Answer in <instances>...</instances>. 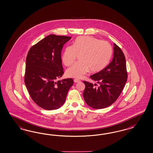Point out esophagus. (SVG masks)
Masks as SVG:
<instances>
[{
    "mask_svg": "<svg viewBox=\"0 0 153 153\" xmlns=\"http://www.w3.org/2000/svg\"><path fill=\"white\" fill-rule=\"evenodd\" d=\"M74 82H75V83H77V82H79L80 81L79 80V79H74Z\"/></svg>",
    "mask_w": 153,
    "mask_h": 153,
    "instance_id": "34e87169",
    "label": "esophagus"
}]
</instances>
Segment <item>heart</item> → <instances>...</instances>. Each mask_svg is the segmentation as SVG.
<instances>
[{
  "instance_id": "obj_1",
  "label": "heart",
  "mask_w": 153,
  "mask_h": 153,
  "mask_svg": "<svg viewBox=\"0 0 153 153\" xmlns=\"http://www.w3.org/2000/svg\"><path fill=\"white\" fill-rule=\"evenodd\" d=\"M77 55L80 62L68 68L65 74L68 77L81 79L88 71L97 72L103 70L109 63L112 55L111 45L91 36L77 37L72 46H67L62 56L63 63L67 66L72 65Z\"/></svg>"
}]
</instances>
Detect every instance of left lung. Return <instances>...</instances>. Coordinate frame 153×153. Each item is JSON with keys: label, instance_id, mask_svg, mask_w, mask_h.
I'll return each instance as SVG.
<instances>
[{"label": "left lung", "instance_id": "left-lung-1", "mask_svg": "<svg viewBox=\"0 0 153 153\" xmlns=\"http://www.w3.org/2000/svg\"><path fill=\"white\" fill-rule=\"evenodd\" d=\"M113 58L105 68L90 78L97 85L83 81L85 88L83 97L86 103L94 109H102L116 102L125 87L127 73L125 55L120 48L114 43Z\"/></svg>", "mask_w": 153, "mask_h": 153}]
</instances>
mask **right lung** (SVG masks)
I'll return each mask as SVG.
<instances>
[{
	"label": "right lung",
	"instance_id": "right-lung-1",
	"mask_svg": "<svg viewBox=\"0 0 153 153\" xmlns=\"http://www.w3.org/2000/svg\"><path fill=\"white\" fill-rule=\"evenodd\" d=\"M71 37L49 35L32 46L26 60L25 82L33 102L46 110L65 103L74 84L72 79L58 80L63 74L61 51Z\"/></svg>",
	"mask_w": 153,
	"mask_h": 153
}]
</instances>
